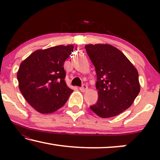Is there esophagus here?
Masks as SVG:
<instances>
[{
	"instance_id": "1",
	"label": "esophagus",
	"mask_w": 160,
	"mask_h": 160,
	"mask_svg": "<svg viewBox=\"0 0 160 160\" xmlns=\"http://www.w3.org/2000/svg\"><path fill=\"white\" fill-rule=\"evenodd\" d=\"M87 89H88V87H87V84H83L82 87H80V90L82 92H86L87 90Z\"/></svg>"
}]
</instances>
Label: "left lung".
<instances>
[{"mask_svg":"<svg viewBox=\"0 0 160 160\" xmlns=\"http://www.w3.org/2000/svg\"><path fill=\"white\" fill-rule=\"evenodd\" d=\"M97 74L98 99L89 106L102 118L116 117L128 109L140 92L137 70L117 48L108 44L85 46Z\"/></svg>","mask_w":160,"mask_h":160,"instance_id":"1","label":"left lung"}]
</instances>
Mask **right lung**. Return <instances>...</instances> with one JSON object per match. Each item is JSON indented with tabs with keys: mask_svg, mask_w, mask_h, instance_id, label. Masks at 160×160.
I'll return each mask as SVG.
<instances>
[{
	"mask_svg": "<svg viewBox=\"0 0 160 160\" xmlns=\"http://www.w3.org/2000/svg\"><path fill=\"white\" fill-rule=\"evenodd\" d=\"M73 45L34 52L20 64L19 87L28 103L39 113H51L64 106L73 89L65 83L64 62Z\"/></svg>",
	"mask_w": 160,
	"mask_h": 160,
	"instance_id": "obj_1",
	"label": "right lung"
}]
</instances>
